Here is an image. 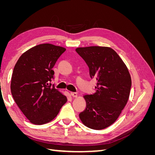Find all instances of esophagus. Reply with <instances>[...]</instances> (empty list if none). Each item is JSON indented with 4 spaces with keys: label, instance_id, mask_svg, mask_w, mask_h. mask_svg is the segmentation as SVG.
Returning a JSON list of instances; mask_svg holds the SVG:
<instances>
[{
    "label": "esophagus",
    "instance_id": "obj_1",
    "mask_svg": "<svg viewBox=\"0 0 155 155\" xmlns=\"http://www.w3.org/2000/svg\"><path fill=\"white\" fill-rule=\"evenodd\" d=\"M70 94H71L73 97H77L78 96V94L76 92H71V93H70Z\"/></svg>",
    "mask_w": 155,
    "mask_h": 155
}]
</instances>
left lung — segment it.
<instances>
[{"instance_id": "left-lung-1", "label": "left lung", "mask_w": 155, "mask_h": 155, "mask_svg": "<svg viewBox=\"0 0 155 155\" xmlns=\"http://www.w3.org/2000/svg\"><path fill=\"white\" fill-rule=\"evenodd\" d=\"M85 60L91 78H95L96 91L84 96L87 106L79 118L87 127L104 129L118 119L129 100L131 78L126 65L116 51L105 46L78 48Z\"/></svg>"}]
</instances>
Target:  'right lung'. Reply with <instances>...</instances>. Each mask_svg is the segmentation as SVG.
I'll use <instances>...</instances> for the list:
<instances>
[{
  "label": "right lung",
  "mask_w": 155,
  "mask_h": 155,
  "mask_svg": "<svg viewBox=\"0 0 155 155\" xmlns=\"http://www.w3.org/2000/svg\"><path fill=\"white\" fill-rule=\"evenodd\" d=\"M61 46L37 45L21 55L13 68L11 92L22 113L35 125L54 120L67 98L51 87L52 68L64 51Z\"/></svg>",
  "instance_id": "obj_1"
}]
</instances>
